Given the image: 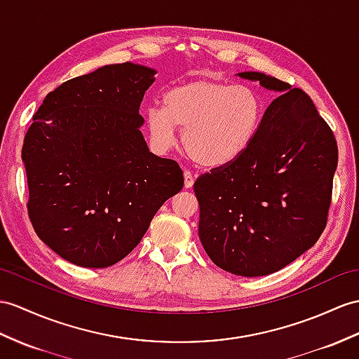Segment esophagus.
<instances>
[{"mask_svg": "<svg viewBox=\"0 0 359 359\" xmlns=\"http://www.w3.org/2000/svg\"><path fill=\"white\" fill-rule=\"evenodd\" d=\"M194 182H195V178H194V175H191V172L184 170V187L190 189L191 186H194Z\"/></svg>", "mask_w": 359, "mask_h": 359, "instance_id": "1", "label": "esophagus"}]
</instances>
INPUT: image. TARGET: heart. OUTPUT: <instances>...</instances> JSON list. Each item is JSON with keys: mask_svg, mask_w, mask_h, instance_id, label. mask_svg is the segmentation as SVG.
<instances>
[{"mask_svg": "<svg viewBox=\"0 0 359 359\" xmlns=\"http://www.w3.org/2000/svg\"><path fill=\"white\" fill-rule=\"evenodd\" d=\"M262 100L248 85L194 81L169 90L146 125L156 149L168 151L182 130L187 154L204 168H222L247 151L262 120Z\"/></svg>", "mask_w": 359, "mask_h": 359, "instance_id": "1", "label": "heart"}]
</instances>
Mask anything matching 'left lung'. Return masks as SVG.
<instances>
[{"label": "left lung", "instance_id": "8db88e82", "mask_svg": "<svg viewBox=\"0 0 359 359\" xmlns=\"http://www.w3.org/2000/svg\"><path fill=\"white\" fill-rule=\"evenodd\" d=\"M280 93L239 158L204 173L194 189L199 239L213 264L236 276L285 268L318 241L338 164L334 133L300 88L257 72L239 73Z\"/></svg>", "mask_w": 359, "mask_h": 359}]
</instances>
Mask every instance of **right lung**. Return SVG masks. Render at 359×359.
<instances>
[{
    "mask_svg": "<svg viewBox=\"0 0 359 359\" xmlns=\"http://www.w3.org/2000/svg\"><path fill=\"white\" fill-rule=\"evenodd\" d=\"M155 69L104 65L47 94L24 138L29 216L39 239L83 268L133 251L184 186L177 161L149 152L140 104Z\"/></svg>",
    "mask_w": 359,
    "mask_h": 359,
    "instance_id": "obj_1",
    "label": "right lung"
}]
</instances>
